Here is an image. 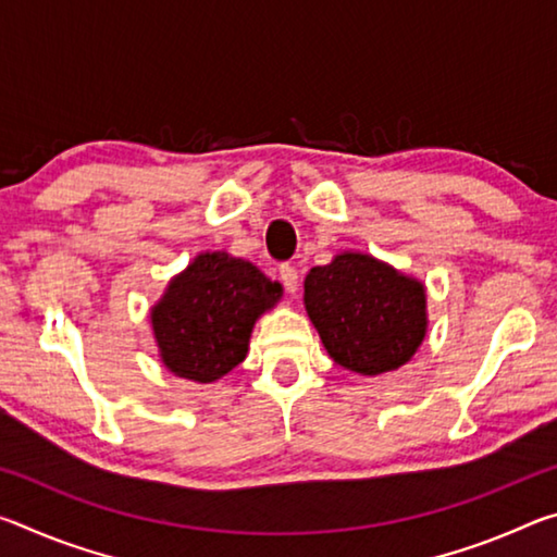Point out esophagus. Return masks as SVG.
I'll use <instances>...</instances> for the list:
<instances>
[{
  "mask_svg": "<svg viewBox=\"0 0 557 557\" xmlns=\"http://www.w3.org/2000/svg\"><path fill=\"white\" fill-rule=\"evenodd\" d=\"M280 280H282V285H285V289L289 292V295H295L297 285H299V272L292 268V265H282L280 268Z\"/></svg>",
  "mask_w": 557,
  "mask_h": 557,
  "instance_id": "34e87169",
  "label": "esophagus"
}]
</instances>
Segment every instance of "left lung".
I'll return each mask as SVG.
<instances>
[{"mask_svg":"<svg viewBox=\"0 0 557 557\" xmlns=\"http://www.w3.org/2000/svg\"><path fill=\"white\" fill-rule=\"evenodd\" d=\"M305 309L326 354L358 375L398 371L428 336V287L361 250L305 277Z\"/></svg>","mask_w":557,"mask_h":557,"instance_id":"8db88e82","label":"left lung"}]
</instances>
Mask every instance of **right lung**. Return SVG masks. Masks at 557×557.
Returning <instances> with one entry per match:
<instances>
[{"label":"right lung","mask_w":557,"mask_h":557,"mask_svg":"<svg viewBox=\"0 0 557 557\" xmlns=\"http://www.w3.org/2000/svg\"><path fill=\"white\" fill-rule=\"evenodd\" d=\"M280 297V282L252 262L225 250L199 252L149 309L164 369L196 383L223 379L248 354L252 326Z\"/></svg>","instance_id":"obj_1"}]
</instances>
